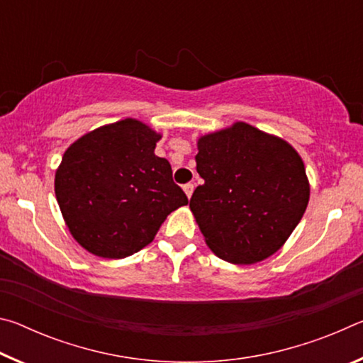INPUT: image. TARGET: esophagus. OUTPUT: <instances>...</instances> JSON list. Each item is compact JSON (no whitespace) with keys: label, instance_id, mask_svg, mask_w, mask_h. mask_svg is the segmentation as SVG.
<instances>
[{"label":"esophagus","instance_id":"34e87169","mask_svg":"<svg viewBox=\"0 0 363 363\" xmlns=\"http://www.w3.org/2000/svg\"><path fill=\"white\" fill-rule=\"evenodd\" d=\"M184 192H186L187 199H190V196H192V194H194V184L192 182L186 184V186H184Z\"/></svg>","mask_w":363,"mask_h":363}]
</instances>
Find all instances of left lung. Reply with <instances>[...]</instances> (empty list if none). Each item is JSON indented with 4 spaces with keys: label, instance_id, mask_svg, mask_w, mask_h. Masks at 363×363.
<instances>
[{
    "label": "left lung",
    "instance_id": "obj_1",
    "mask_svg": "<svg viewBox=\"0 0 363 363\" xmlns=\"http://www.w3.org/2000/svg\"><path fill=\"white\" fill-rule=\"evenodd\" d=\"M190 210L220 259L253 264L280 250L309 201L304 163L293 147L238 121L199 139Z\"/></svg>",
    "mask_w": 363,
    "mask_h": 363
}]
</instances>
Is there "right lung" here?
I'll list each match as a JSON object with an SVG mask.
<instances>
[{
	"label": "right lung",
	"instance_id": "1",
	"mask_svg": "<svg viewBox=\"0 0 363 363\" xmlns=\"http://www.w3.org/2000/svg\"><path fill=\"white\" fill-rule=\"evenodd\" d=\"M157 134L126 118L84 134L65 150L56 173V199L73 238L110 259L149 245L171 211L189 200L174 184Z\"/></svg>",
	"mask_w": 363,
	"mask_h": 363
}]
</instances>
